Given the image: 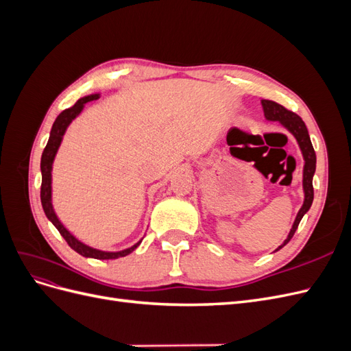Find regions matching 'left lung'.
I'll return each mask as SVG.
<instances>
[{
	"label": "left lung",
	"instance_id": "1",
	"mask_svg": "<svg viewBox=\"0 0 351 351\" xmlns=\"http://www.w3.org/2000/svg\"><path fill=\"white\" fill-rule=\"evenodd\" d=\"M262 107H263V112H265V117H267V120L280 121L285 127V129L295 137V141H297V143H299L302 154H303V158H304V169H303L304 202H303V206L299 210V214H297V217H295V221H294V224L290 230L289 237H287L285 241L277 249V250H280L281 247H284L285 244L293 239L294 232H295L297 227H299L303 215L312 206V202H313V183H312V180H313V174H315V169H316V154H315V149L312 146L309 133H307L306 124L299 115H297L293 111H290V110H287L285 107H282V105L274 102V101H268V99H262Z\"/></svg>",
	"mask_w": 351,
	"mask_h": 351
}]
</instances>
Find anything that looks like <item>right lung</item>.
Segmentation results:
<instances>
[{"label":"right lung","mask_w":351,"mask_h":351,"mask_svg":"<svg viewBox=\"0 0 351 351\" xmlns=\"http://www.w3.org/2000/svg\"><path fill=\"white\" fill-rule=\"evenodd\" d=\"M98 98H99V95L95 93V95H89V97H84V98L79 99L76 104L73 105V107L62 111L56 119L54 124H52L48 143L45 146L44 152H42V158H40V171H42L40 202H42V208H44L47 218L56 226V228L60 231V234L64 237V240L67 241V244L73 250H76L84 258H93V259L104 261V259H119V258L127 256V254L132 253L137 246H139L142 240L137 241L134 246L125 249V250H121V252H102L98 249L89 247V246H86V244L79 241L73 234H70V232L64 228V226H62L60 219L57 218L54 208H52V204H51V169H52V162H54L56 154L60 147V143L62 141V136H64L69 124L80 114V111L84 107V104H88V102L95 101Z\"/></svg>","instance_id":"right-lung-1"}]
</instances>
